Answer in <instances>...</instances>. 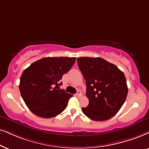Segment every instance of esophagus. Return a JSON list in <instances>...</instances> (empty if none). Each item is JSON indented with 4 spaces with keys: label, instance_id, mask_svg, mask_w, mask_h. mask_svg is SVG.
<instances>
[{
    "label": "esophagus",
    "instance_id": "1",
    "mask_svg": "<svg viewBox=\"0 0 149 149\" xmlns=\"http://www.w3.org/2000/svg\"><path fill=\"white\" fill-rule=\"evenodd\" d=\"M81 95H82V92H81L80 90H78V91H77V93H76V96L80 97V96H81Z\"/></svg>",
    "mask_w": 149,
    "mask_h": 149
}]
</instances>
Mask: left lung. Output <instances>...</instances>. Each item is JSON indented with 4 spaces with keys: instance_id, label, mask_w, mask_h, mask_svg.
Masks as SVG:
<instances>
[{
    "instance_id": "8db88e82",
    "label": "left lung",
    "mask_w": 149,
    "mask_h": 149,
    "mask_svg": "<svg viewBox=\"0 0 149 149\" xmlns=\"http://www.w3.org/2000/svg\"><path fill=\"white\" fill-rule=\"evenodd\" d=\"M86 80L88 105L82 111L94 121H104L120 111L127 98L128 87L124 73L101 58H77Z\"/></svg>"
}]
</instances>
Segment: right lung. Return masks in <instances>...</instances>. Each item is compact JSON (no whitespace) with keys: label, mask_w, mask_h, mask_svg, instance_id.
Returning <instances> with one entry per match:
<instances>
[{"label":"right lung","mask_w":149,"mask_h":149,"mask_svg":"<svg viewBox=\"0 0 149 149\" xmlns=\"http://www.w3.org/2000/svg\"><path fill=\"white\" fill-rule=\"evenodd\" d=\"M76 58L46 57L24 69L19 89L27 107L33 113L44 118L58 116L65 110L73 95L59 86L63 76L70 70Z\"/></svg>","instance_id":"right-lung-1"}]
</instances>
